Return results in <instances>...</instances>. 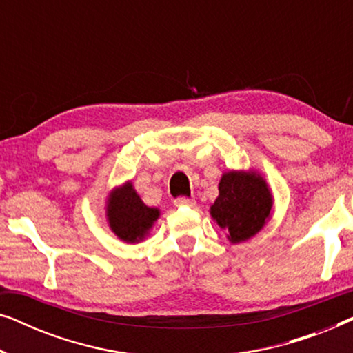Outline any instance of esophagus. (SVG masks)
Wrapping results in <instances>:
<instances>
[{
    "label": "esophagus",
    "instance_id": "1",
    "mask_svg": "<svg viewBox=\"0 0 353 353\" xmlns=\"http://www.w3.org/2000/svg\"><path fill=\"white\" fill-rule=\"evenodd\" d=\"M173 204L176 207H192L196 204V201L190 199V197H176V199L173 201Z\"/></svg>",
    "mask_w": 353,
    "mask_h": 353
}]
</instances>
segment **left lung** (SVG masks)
Segmentation results:
<instances>
[{
    "label": "left lung",
    "mask_w": 353,
    "mask_h": 353,
    "mask_svg": "<svg viewBox=\"0 0 353 353\" xmlns=\"http://www.w3.org/2000/svg\"><path fill=\"white\" fill-rule=\"evenodd\" d=\"M220 194L210 214L231 243H241L259 233L270 219L273 199L267 183L257 173L230 172L221 176Z\"/></svg>",
    "instance_id": "8db88e82"
}]
</instances>
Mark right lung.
<instances>
[{"label":"right lung","instance_id":"1","mask_svg":"<svg viewBox=\"0 0 353 353\" xmlns=\"http://www.w3.org/2000/svg\"><path fill=\"white\" fill-rule=\"evenodd\" d=\"M159 210L144 205L132 183L115 190L108 204L109 225L115 234L127 243L141 241L157 220Z\"/></svg>","mask_w":353,"mask_h":353}]
</instances>
